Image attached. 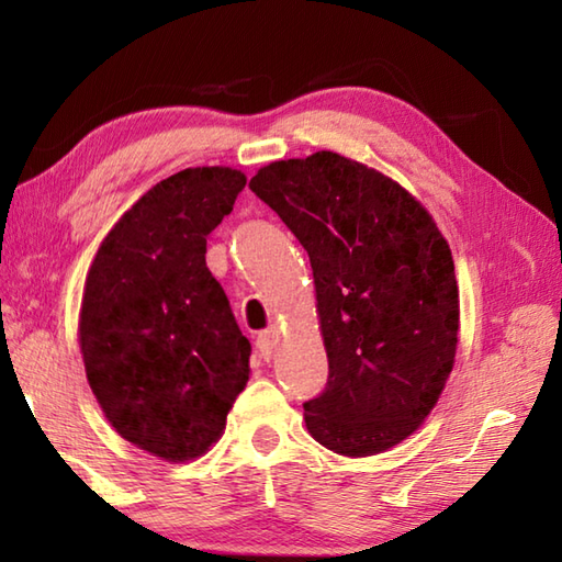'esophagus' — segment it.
Listing matches in <instances>:
<instances>
[{"label":"esophagus","instance_id":"34e87169","mask_svg":"<svg viewBox=\"0 0 562 562\" xmlns=\"http://www.w3.org/2000/svg\"><path fill=\"white\" fill-rule=\"evenodd\" d=\"M256 345H258V352H260L262 360H270L274 350H278V330H274V328L262 330L258 340H256Z\"/></svg>","mask_w":562,"mask_h":562}]
</instances>
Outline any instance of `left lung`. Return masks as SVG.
Here are the masks:
<instances>
[{
  "label": "left lung",
  "instance_id": "obj_1",
  "mask_svg": "<svg viewBox=\"0 0 562 562\" xmlns=\"http://www.w3.org/2000/svg\"><path fill=\"white\" fill-rule=\"evenodd\" d=\"M250 190L306 248L328 384L306 429L340 457L384 453L432 413L457 360L447 238L401 183L336 151L260 166Z\"/></svg>",
  "mask_w": 562,
  "mask_h": 562
}]
</instances>
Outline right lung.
Returning a JSON list of instances; mask_svg holds the SVG:
<instances>
[{
    "instance_id": "add662e5",
    "label": "right lung",
    "mask_w": 562,
    "mask_h": 562,
    "mask_svg": "<svg viewBox=\"0 0 562 562\" xmlns=\"http://www.w3.org/2000/svg\"><path fill=\"white\" fill-rule=\"evenodd\" d=\"M246 176L183 169L105 234L83 282L79 348L105 420L164 461L207 453L250 374V342L207 270V234Z\"/></svg>"
}]
</instances>
